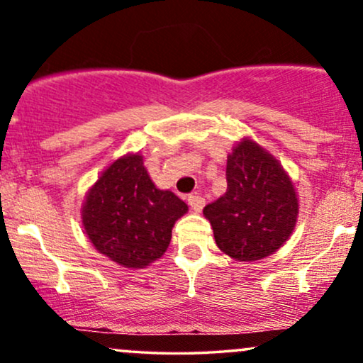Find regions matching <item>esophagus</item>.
Listing matches in <instances>:
<instances>
[{
  "instance_id": "esophagus-1",
  "label": "esophagus",
  "mask_w": 363,
  "mask_h": 363,
  "mask_svg": "<svg viewBox=\"0 0 363 363\" xmlns=\"http://www.w3.org/2000/svg\"><path fill=\"white\" fill-rule=\"evenodd\" d=\"M187 203H189V206L193 208L196 213H199L203 210V206H205V198L199 194H189L187 196Z\"/></svg>"
}]
</instances>
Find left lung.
I'll list each match as a JSON object with an SVG mask.
<instances>
[{
  "label": "left lung",
  "mask_w": 363,
  "mask_h": 363,
  "mask_svg": "<svg viewBox=\"0 0 363 363\" xmlns=\"http://www.w3.org/2000/svg\"><path fill=\"white\" fill-rule=\"evenodd\" d=\"M203 215L220 251L237 261H259L290 239L298 216L297 191L268 150L242 138L227 157V191Z\"/></svg>",
  "instance_id": "1"
}]
</instances>
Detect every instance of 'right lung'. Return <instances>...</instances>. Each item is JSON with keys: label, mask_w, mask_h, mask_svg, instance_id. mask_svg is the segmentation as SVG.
I'll return each mask as SVG.
<instances>
[{"label": "right lung", "mask_w": 363, "mask_h": 363, "mask_svg": "<svg viewBox=\"0 0 363 363\" xmlns=\"http://www.w3.org/2000/svg\"><path fill=\"white\" fill-rule=\"evenodd\" d=\"M187 205L158 189L141 153L119 157L102 170L82 206V225L94 247L128 269L147 268L167 251L174 223Z\"/></svg>", "instance_id": "obj_1"}]
</instances>
